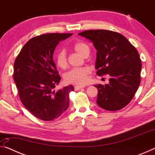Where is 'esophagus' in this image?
<instances>
[{
	"label": "esophagus",
	"mask_w": 155,
	"mask_h": 155,
	"mask_svg": "<svg viewBox=\"0 0 155 155\" xmlns=\"http://www.w3.org/2000/svg\"><path fill=\"white\" fill-rule=\"evenodd\" d=\"M84 87H85V86H83V85H75L74 90L76 91H77V90H81V89L84 88Z\"/></svg>",
	"instance_id": "1"
}]
</instances>
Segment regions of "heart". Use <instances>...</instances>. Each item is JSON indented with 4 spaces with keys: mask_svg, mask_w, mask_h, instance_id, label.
I'll return each mask as SVG.
<instances>
[{
    "mask_svg": "<svg viewBox=\"0 0 155 155\" xmlns=\"http://www.w3.org/2000/svg\"><path fill=\"white\" fill-rule=\"evenodd\" d=\"M72 48L76 52L84 56L86 52L90 51L89 46L83 41L78 40L72 44ZM54 60L57 66L65 69L68 66V61L66 54L64 50H59L57 52L54 57ZM90 74V70L87 68H73L65 74L64 80L68 83L76 84V85H84L88 80V77Z\"/></svg>",
    "mask_w": 155,
    "mask_h": 155,
    "instance_id": "obj_1",
    "label": "heart"
}]
</instances>
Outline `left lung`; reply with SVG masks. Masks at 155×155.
Wrapping results in <instances>:
<instances>
[{
    "label": "left lung",
    "mask_w": 155,
    "mask_h": 155,
    "mask_svg": "<svg viewBox=\"0 0 155 155\" xmlns=\"http://www.w3.org/2000/svg\"><path fill=\"white\" fill-rule=\"evenodd\" d=\"M78 35L92 41L97 50V75L109 74L108 85L98 89L96 103L107 111H117L130 103L140 84L141 63L137 49L124 35L109 30H88Z\"/></svg>",
    "instance_id": "1"
}]
</instances>
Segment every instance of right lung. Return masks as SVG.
Listing matches in <instances>:
<instances>
[{
  "instance_id": "add662e5",
  "label": "right lung",
  "mask_w": 155,
  "mask_h": 155,
  "mask_svg": "<svg viewBox=\"0 0 155 155\" xmlns=\"http://www.w3.org/2000/svg\"><path fill=\"white\" fill-rule=\"evenodd\" d=\"M72 33H46L26 43L16 57L14 80L23 105L37 118L52 121L68 108L72 85L53 91L61 77L52 60L60 41Z\"/></svg>"
}]
</instances>
